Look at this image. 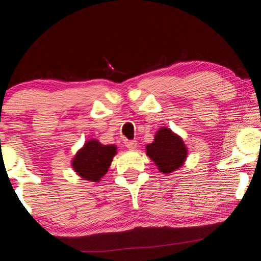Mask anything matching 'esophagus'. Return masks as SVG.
<instances>
[{
    "label": "esophagus",
    "mask_w": 261,
    "mask_h": 261,
    "mask_svg": "<svg viewBox=\"0 0 261 261\" xmlns=\"http://www.w3.org/2000/svg\"><path fill=\"white\" fill-rule=\"evenodd\" d=\"M124 145L125 146L129 148V149H135L137 147V143L136 140H125L124 141Z\"/></svg>",
    "instance_id": "obj_1"
}]
</instances>
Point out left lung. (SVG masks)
Masks as SVG:
<instances>
[{
    "mask_svg": "<svg viewBox=\"0 0 261 261\" xmlns=\"http://www.w3.org/2000/svg\"><path fill=\"white\" fill-rule=\"evenodd\" d=\"M146 154L161 173L169 174L184 165L188 148L178 135L163 126L158 130L153 143L146 145Z\"/></svg>",
    "mask_w": 261,
    "mask_h": 261,
    "instance_id": "obj_1",
    "label": "left lung"
}]
</instances>
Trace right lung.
Returning a JSON list of instances; mask_svg holds the SVG:
<instances>
[{
    "mask_svg": "<svg viewBox=\"0 0 261 261\" xmlns=\"http://www.w3.org/2000/svg\"><path fill=\"white\" fill-rule=\"evenodd\" d=\"M116 149L115 145H102L95 139L87 140L74 155L71 166L82 178L100 182L108 171Z\"/></svg>",
    "mask_w": 261,
    "mask_h": 261,
    "instance_id": "right-lung-1",
    "label": "right lung"
}]
</instances>
